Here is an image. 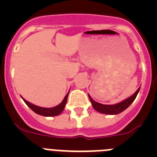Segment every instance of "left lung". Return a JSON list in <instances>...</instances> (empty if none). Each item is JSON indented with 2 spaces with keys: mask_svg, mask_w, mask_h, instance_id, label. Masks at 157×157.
Returning a JSON list of instances; mask_svg holds the SVG:
<instances>
[{
  "mask_svg": "<svg viewBox=\"0 0 157 157\" xmlns=\"http://www.w3.org/2000/svg\"><path fill=\"white\" fill-rule=\"evenodd\" d=\"M140 90V87L137 90L135 93L133 94L132 96H130V98H128L127 99L124 100L123 101L120 102L119 104H116V105H102V104H100L97 101H94L92 99L90 96L89 95V98L90 100L91 103H92L93 107L96 111L101 112V113H103V114L106 115H116L119 114L120 112H123V111L127 109L129 106H130L131 104L133 103V101L135 100L136 97L138 95V92Z\"/></svg>",
  "mask_w": 157,
  "mask_h": 157,
  "instance_id": "obj_1",
  "label": "left lung"
}]
</instances>
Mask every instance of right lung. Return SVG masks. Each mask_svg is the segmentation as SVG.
<instances>
[{
    "instance_id": "obj_1",
    "label": "right lung",
    "mask_w": 157,
    "mask_h": 157,
    "mask_svg": "<svg viewBox=\"0 0 157 157\" xmlns=\"http://www.w3.org/2000/svg\"><path fill=\"white\" fill-rule=\"evenodd\" d=\"M68 94L69 93L67 94V95L65 96L64 98H63V101H62L59 105H56V107H53V108H49V109H48V108H42V107L34 105H33V104L30 103L29 101H26L24 98H23V100L24 101L25 103L27 104V106H28L32 111H34L35 113H37V114L43 116H56L59 115L62 112H63V109H64L65 107V105H66L67 103V100Z\"/></svg>"
}]
</instances>
